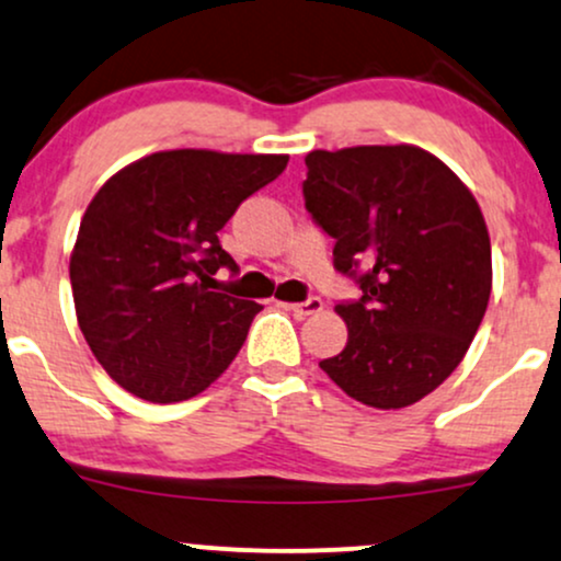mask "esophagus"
Returning <instances> with one entry per match:
<instances>
[{"instance_id":"obj_1","label":"esophagus","mask_w":561,"mask_h":561,"mask_svg":"<svg viewBox=\"0 0 561 561\" xmlns=\"http://www.w3.org/2000/svg\"><path fill=\"white\" fill-rule=\"evenodd\" d=\"M288 309L296 314V318H309V314H318L322 309L320 296H309V299L299 301V305H288Z\"/></svg>"}]
</instances>
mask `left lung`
<instances>
[{"mask_svg": "<svg viewBox=\"0 0 561 561\" xmlns=\"http://www.w3.org/2000/svg\"><path fill=\"white\" fill-rule=\"evenodd\" d=\"M305 162L307 213L359 288L335 307L346 348L320 367L362 404L410 407L457 370L489 307L491 239L476 196L407 144L318 149Z\"/></svg>", "mask_w": 561, "mask_h": 561, "instance_id": "1", "label": "left lung"}]
</instances>
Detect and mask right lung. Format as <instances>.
Masks as SVG:
<instances>
[{"instance_id":"right-lung-1","label":"right lung","mask_w":561,"mask_h":561,"mask_svg":"<svg viewBox=\"0 0 561 561\" xmlns=\"http://www.w3.org/2000/svg\"><path fill=\"white\" fill-rule=\"evenodd\" d=\"M286 164V154L157 151L99 188L70 283L85 344L117 386L170 404L228 370L262 307L215 291L217 270L239 273L217 233Z\"/></svg>"}]
</instances>
